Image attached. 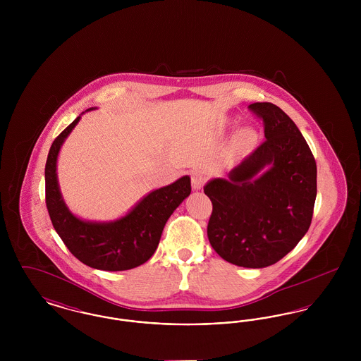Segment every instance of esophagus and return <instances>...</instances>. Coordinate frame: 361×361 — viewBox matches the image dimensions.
Segmentation results:
<instances>
[{
    "mask_svg": "<svg viewBox=\"0 0 361 361\" xmlns=\"http://www.w3.org/2000/svg\"><path fill=\"white\" fill-rule=\"evenodd\" d=\"M190 183H192V188L195 189V190H200V189L203 188L204 183H206V176H204V173H192Z\"/></svg>",
    "mask_w": 361,
    "mask_h": 361,
    "instance_id": "1",
    "label": "esophagus"
}]
</instances>
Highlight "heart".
<instances>
[{
    "instance_id": "obj_1",
    "label": "heart",
    "mask_w": 361,
    "mask_h": 361,
    "mask_svg": "<svg viewBox=\"0 0 361 361\" xmlns=\"http://www.w3.org/2000/svg\"><path fill=\"white\" fill-rule=\"evenodd\" d=\"M252 139V130L250 128H242L235 135V145L237 146H245Z\"/></svg>"
}]
</instances>
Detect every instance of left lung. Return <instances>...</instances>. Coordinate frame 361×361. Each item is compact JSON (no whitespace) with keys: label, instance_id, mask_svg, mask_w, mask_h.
I'll return each instance as SVG.
<instances>
[{"label":"left lung","instance_id":"left-lung-1","mask_svg":"<svg viewBox=\"0 0 361 361\" xmlns=\"http://www.w3.org/2000/svg\"><path fill=\"white\" fill-rule=\"evenodd\" d=\"M262 118L265 142L228 173L212 178L207 227L221 257L243 268H265L305 237L317 197V164L290 116L272 103L250 104Z\"/></svg>","mask_w":361,"mask_h":361}]
</instances>
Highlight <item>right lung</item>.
Here are the masks:
<instances>
[{
    "label": "right lung",
    "instance_id": "add662e5",
    "mask_svg": "<svg viewBox=\"0 0 361 361\" xmlns=\"http://www.w3.org/2000/svg\"><path fill=\"white\" fill-rule=\"evenodd\" d=\"M93 109L97 108L85 112ZM85 112L52 142L44 169L47 209L55 231L74 257L100 271L133 269L154 255L168 219L190 195V177L183 176L166 187L153 189L114 221H86L74 215L59 188L56 162L65 140Z\"/></svg>",
    "mask_w": 361,
    "mask_h": 361
}]
</instances>
